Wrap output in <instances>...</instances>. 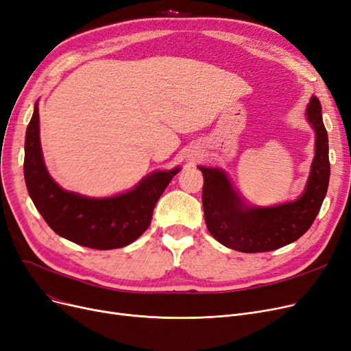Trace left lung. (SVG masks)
<instances>
[{
	"label": "left lung",
	"mask_w": 351,
	"mask_h": 351,
	"mask_svg": "<svg viewBox=\"0 0 351 351\" xmlns=\"http://www.w3.org/2000/svg\"><path fill=\"white\" fill-rule=\"evenodd\" d=\"M306 117L315 133L314 159L306 188L295 201L272 206L248 205L221 167L197 166L204 175L202 205L208 231L226 248L267 252L288 245L306 234L326 197L330 179L328 136L322 103L313 96Z\"/></svg>",
	"instance_id": "left-lung-1"
}]
</instances>
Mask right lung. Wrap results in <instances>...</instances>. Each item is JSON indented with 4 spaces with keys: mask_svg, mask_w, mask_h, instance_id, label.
<instances>
[{
    "mask_svg": "<svg viewBox=\"0 0 351 351\" xmlns=\"http://www.w3.org/2000/svg\"><path fill=\"white\" fill-rule=\"evenodd\" d=\"M24 152L27 191L44 221L57 235L93 250L121 248L138 239L149 228L160 195L180 171H155L132 189L106 197L66 191L44 163L38 101L27 126Z\"/></svg>",
    "mask_w": 351,
    "mask_h": 351,
    "instance_id": "add662e5",
    "label": "right lung"
}]
</instances>
